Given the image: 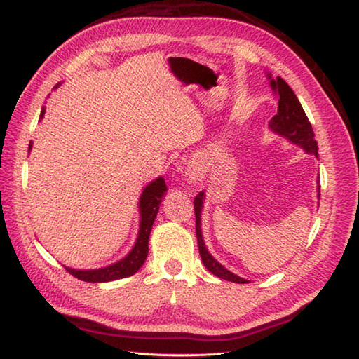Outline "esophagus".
Segmentation results:
<instances>
[{
	"label": "esophagus",
	"instance_id": "1",
	"mask_svg": "<svg viewBox=\"0 0 359 359\" xmlns=\"http://www.w3.org/2000/svg\"><path fill=\"white\" fill-rule=\"evenodd\" d=\"M187 175L191 184H201L205 179V165L197 156H193L187 162Z\"/></svg>",
	"mask_w": 359,
	"mask_h": 359
}]
</instances>
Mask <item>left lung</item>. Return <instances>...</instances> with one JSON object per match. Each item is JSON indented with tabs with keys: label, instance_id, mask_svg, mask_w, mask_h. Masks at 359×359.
Wrapping results in <instances>:
<instances>
[{
	"label": "left lung",
	"instance_id": "1",
	"mask_svg": "<svg viewBox=\"0 0 359 359\" xmlns=\"http://www.w3.org/2000/svg\"><path fill=\"white\" fill-rule=\"evenodd\" d=\"M266 77L270 80V86L274 90V94L278 95V114L270 120V129L273 133L279 134L280 137H285L287 140L292 142L296 147H301L307 154H315L318 157V142L315 140V133L311 129L310 121L304 112L302 106L297 100L293 89L290 88L287 83L280 77L271 79V74H266ZM319 188H318V197ZM205 194L201 191L194 199V211H196V236H197V245H199V253L202 257L203 265L215 274V276L236 282V284H247V279L239 278L238 274L226 270L222 264H219L215 257L210 255V251L205 245L202 228H201V215L203 208Z\"/></svg>",
	"mask_w": 359,
	"mask_h": 359
}]
</instances>
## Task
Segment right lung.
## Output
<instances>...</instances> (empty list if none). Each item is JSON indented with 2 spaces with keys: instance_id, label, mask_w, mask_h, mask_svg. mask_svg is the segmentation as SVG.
<instances>
[{
  "instance_id": "add662e5",
  "label": "right lung",
  "mask_w": 359,
  "mask_h": 359,
  "mask_svg": "<svg viewBox=\"0 0 359 359\" xmlns=\"http://www.w3.org/2000/svg\"><path fill=\"white\" fill-rule=\"evenodd\" d=\"M60 85H62V83H58L55 88H58ZM43 116H44V108L41 109L40 118H43ZM30 149H32V144H29V151ZM166 189L168 188L163 177H157L156 180H152L151 184L144 187L139 201V210H140L139 234H137L133 250L129 251L123 259H120V261H117L116 264H111L108 266H103V269H95V270H75V269H69V266H65V269L69 271L72 276L85 282L117 280V279L133 276L134 273L139 271L140 266L144 262V259L148 256V241H149L151 228L158 212L160 202H162L163 196L166 194Z\"/></svg>"
}]
</instances>
